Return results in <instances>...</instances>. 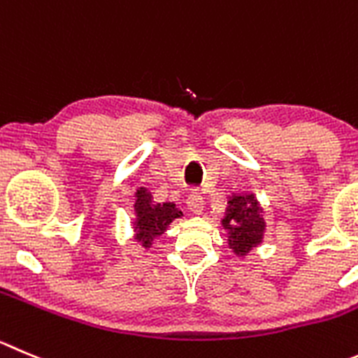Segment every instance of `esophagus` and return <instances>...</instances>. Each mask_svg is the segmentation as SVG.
Masks as SVG:
<instances>
[{"instance_id":"34e87169","label":"esophagus","mask_w":358,"mask_h":358,"mask_svg":"<svg viewBox=\"0 0 358 358\" xmlns=\"http://www.w3.org/2000/svg\"><path fill=\"white\" fill-rule=\"evenodd\" d=\"M187 206L199 215V213H203V210H205V196H203L199 190H192L189 194V198H187Z\"/></svg>"}]
</instances>
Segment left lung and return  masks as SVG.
I'll use <instances>...</instances> for the list:
<instances>
[{"mask_svg":"<svg viewBox=\"0 0 358 358\" xmlns=\"http://www.w3.org/2000/svg\"><path fill=\"white\" fill-rule=\"evenodd\" d=\"M220 222L228 231L229 249L238 258L247 256L263 242L266 222L262 205L252 192L231 196Z\"/></svg>","mask_w":358,"mask_h":358,"instance_id":"8db88e82","label":"left lung"}]
</instances>
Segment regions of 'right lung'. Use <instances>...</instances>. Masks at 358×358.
<instances>
[{"mask_svg":"<svg viewBox=\"0 0 358 358\" xmlns=\"http://www.w3.org/2000/svg\"><path fill=\"white\" fill-rule=\"evenodd\" d=\"M134 198V238L145 249H150L153 240L162 235L173 220L182 217L183 213L176 208L175 203L155 201L146 187H139Z\"/></svg>","mask_w":358,"mask_h":358,"instance_id":"right-lung-1","label":"right lung"}]
</instances>
